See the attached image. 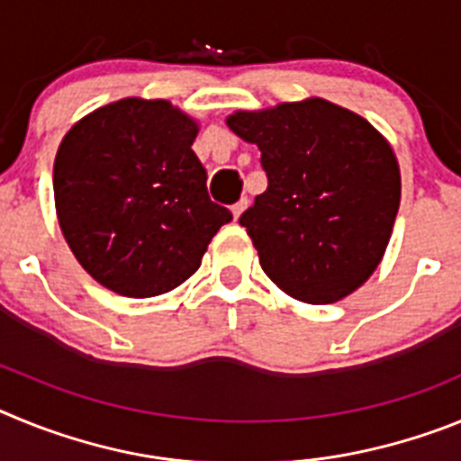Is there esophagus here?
Masks as SVG:
<instances>
[{
    "mask_svg": "<svg viewBox=\"0 0 461 461\" xmlns=\"http://www.w3.org/2000/svg\"><path fill=\"white\" fill-rule=\"evenodd\" d=\"M247 205H249V201H247V198H240V201L235 203L233 207H230V212H233V219H235V221H238L240 214H242V212L247 210Z\"/></svg>",
    "mask_w": 461,
    "mask_h": 461,
    "instance_id": "obj_1",
    "label": "esophagus"
}]
</instances>
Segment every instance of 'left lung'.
I'll list each match as a JSON object with an SVG mask.
<instances>
[{"label":"left lung","mask_w":461,"mask_h":461,"mask_svg":"<svg viewBox=\"0 0 461 461\" xmlns=\"http://www.w3.org/2000/svg\"><path fill=\"white\" fill-rule=\"evenodd\" d=\"M226 124L258 145L267 173V189L240 217L263 272L300 303L357 291L383 260L402 198L390 142L319 96L235 110Z\"/></svg>","instance_id":"obj_1"}]
</instances>
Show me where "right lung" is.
<instances>
[{
    "label": "right lung",
    "instance_id": "right-lung-1",
    "mask_svg": "<svg viewBox=\"0 0 461 461\" xmlns=\"http://www.w3.org/2000/svg\"><path fill=\"white\" fill-rule=\"evenodd\" d=\"M195 136L198 122L170 101L129 96L85 115L59 142L52 170L59 228L108 291H173L233 219L207 195Z\"/></svg>",
    "mask_w": 461,
    "mask_h": 461
}]
</instances>
